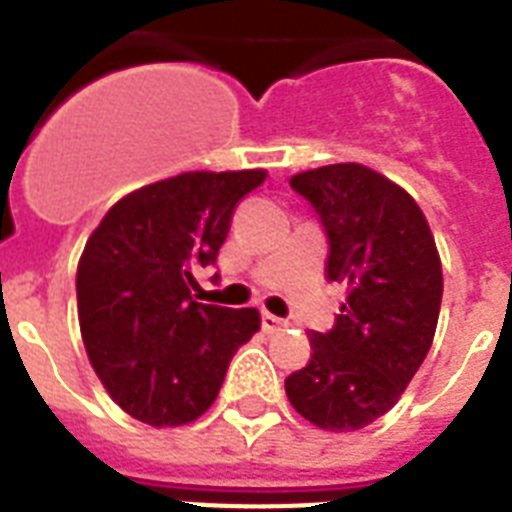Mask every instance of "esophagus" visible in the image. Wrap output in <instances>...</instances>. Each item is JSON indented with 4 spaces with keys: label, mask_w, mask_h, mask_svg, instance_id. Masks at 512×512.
Returning a JSON list of instances; mask_svg holds the SVG:
<instances>
[{
    "label": "esophagus",
    "mask_w": 512,
    "mask_h": 512,
    "mask_svg": "<svg viewBox=\"0 0 512 512\" xmlns=\"http://www.w3.org/2000/svg\"><path fill=\"white\" fill-rule=\"evenodd\" d=\"M261 328H264L267 334H275V331L285 328V320L272 315V312H261Z\"/></svg>",
    "instance_id": "obj_1"
}]
</instances>
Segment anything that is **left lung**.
<instances>
[{
  "instance_id": "obj_1",
  "label": "left lung",
  "mask_w": 512,
  "mask_h": 512,
  "mask_svg": "<svg viewBox=\"0 0 512 512\" xmlns=\"http://www.w3.org/2000/svg\"><path fill=\"white\" fill-rule=\"evenodd\" d=\"M328 237V280L347 285L328 334L285 379L301 417L352 433L387 414L430 352L443 275L433 232L414 197L376 170L342 162L291 178Z\"/></svg>"
}]
</instances>
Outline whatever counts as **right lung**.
<instances>
[{
    "label": "right lung",
    "instance_id": "obj_1",
    "mask_svg": "<svg viewBox=\"0 0 512 512\" xmlns=\"http://www.w3.org/2000/svg\"><path fill=\"white\" fill-rule=\"evenodd\" d=\"M264 170H194L122 197L77 267L82 342L114 403L138 422L178 427L219 395L229 360L261 326L259 312L194 301L235 205Z\"/></svg>",
    "mask_w": 512,
    "mask_h": 512
}]
</instances>
